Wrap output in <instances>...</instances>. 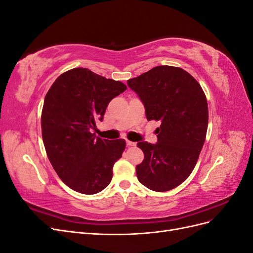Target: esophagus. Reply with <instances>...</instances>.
<instances>
[{"instance_id": "obj_1", "label": "esophagus", "mask_w": 253, "mask_h": 253, "mask_svg": "<svg viewBox=\"0 0 253 253\" xmlns=\"http://www.w3.org/2000/svg\"><path fill=\"white\" fill-rule=\"evenodd\" d=\"M136 143L133 142V141H129V140H126V145H128V147H134Z\"/></svg>"}]
</instances>
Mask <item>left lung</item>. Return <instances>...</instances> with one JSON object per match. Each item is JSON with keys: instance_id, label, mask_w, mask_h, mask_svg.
<instances>
[{"instance_id": "obj_1", "label": "left lung", "mask_w": 253, "mask_h": 253, "mask_svg": "<svg viewBox=\"0 0 253 253\" xmlns=\"http://www.w3.org/2000/svg\"><path fill=\"white\" fill-rule=\"evenodd\" d=\"M142 101L147 119L160 121L155 144L140 141L144 154L137 178L156 192L179 186L192 173L208 127V103L203 88L182 68L160 65L127 80Z\"/></svg>"}]
</instances>
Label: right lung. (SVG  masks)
Returning <instances> with one entry per match:
<instances>
[{
	"mask_svg": "<svg viewBox=\"0 0 253 253\" xmlns=\"http://www.w3.org/2000/svg\"><path fill=\"white\" fill-rule=\"evenodd\" d=\"M126 89L120 81L78 67L60 75L45 96L41 126L46 154L61 180L79 193L96 194L112 180L126 140L101 139L90 129Z\"/></svg>",
	"mask_w": 253,
	"mask_h": 253,
	"instance_id": "obj_1",
	"label": "right lung"
}]
</instances>
